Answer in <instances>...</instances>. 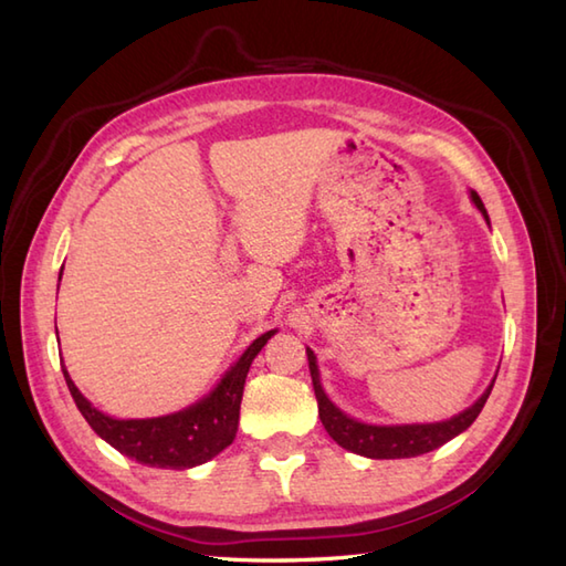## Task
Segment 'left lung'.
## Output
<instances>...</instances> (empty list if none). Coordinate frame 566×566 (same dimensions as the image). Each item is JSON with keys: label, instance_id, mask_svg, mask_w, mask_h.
<instances>
[{"label": "left lung", "instance_id": "8db88e82", "mask_svg": "<svg viewBox=\"0 0 566 566\" xmlns=\"http://www.w3.org/2000/svg\"><path fill=\"white\" fill-rule=\"evenodd\" d=\"M472 199L476 209L486 216V209L482 199H479L476 191H472ZM489 219V216H486ZM308 355V369L311 379H314V391L318 401V416L323 428L328 430V436L340 444V448L350 450L355 454L371 457V460H401V457H416L438 450L440 444L460 436L462 430L474 423L476 416L482 413V408L489 399L494 384L482 394L474 406H469L464 413L454 416L450 420H442V423H426V426H367L359 423V420L345 416L340 408H335L328 396L323 394V387L318 381V367H316V355L306 347Z\"/></svg>", "mask_w": 566, "mask_h": 566}]
</instances>
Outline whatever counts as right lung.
Masks as SVG:
<instances>
[{
	"label": "right lung",
	"mask_w": 566,
	"mask_h": 566,
	"mask_svg": "<svg viewBox=\"0 0 566 566\" xmlns=\"http://www.w3.org/2000/svg\"><path fill=\"white\" fill-rule=\"evenodd\" d=\"M272 335L274 331H268L258 340H252V345L240 355L231 371H226L219 387L207 399L185 408V411L163 418L116 420L112 416H104L80 394L65 367L63 375L80 413L92 426V430L102 440L109 442L112 448L148 467L189 469L209 462L211 457H216L233 442L238 432L240 399H243L248 369Z\"/></svg>",
	"instance_id": "add662e5"
}]
</instances>
